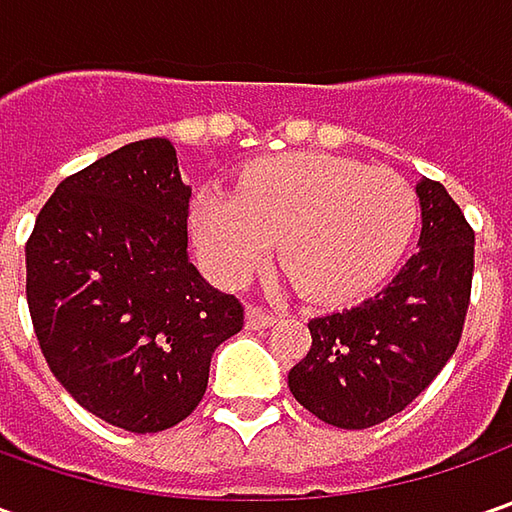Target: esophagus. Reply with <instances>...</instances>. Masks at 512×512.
<instances>
[{
	"label": "esophagus",
	"mask_w": 512,
	"mask_h": 512,
	"mask_svg": "<svg viewBox=\"0 0 512 512\" xmlns=\"http://www.w3.org/2000/svg\"><path fill=\"white\" fill-rule=\"evenodd\" d=\"M279 316L273 313V310H267V307H259V305H250L245 313V322L250 330H265L276 322Z\"/></svg>",
	"instance_id": "34e87169"
}]
</instances>
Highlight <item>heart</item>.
Segmentation results:
<instances>
[{
    "mask_svg": "<svg viewBox=\"0 0 512 512\" xmlns=\"http://www.w3.org/2000/svg\"><path fill=\"white\" fill-rule=\"evenodd\" d=\"M419 216V193L399 173L327 153H285L256 165L233 196L202 190L190 227L216 282L242 285L282 242L293 285L310 299L339 302L396 267Z\"/></svg>",
    "mask_w": 512,
    "mask_h": 512,
    "instance_id": "1",
    "label": "heart"
}]
</instances>
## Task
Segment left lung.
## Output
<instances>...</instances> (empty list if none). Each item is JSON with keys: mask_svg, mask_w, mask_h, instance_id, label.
<instances>
[{"mask_svg": "<svg viewBox=\"0 0 512 512\" xmlns=\"http://www.w3.org/2000/svg\"><path fill=\"white\" fill-rule=\"evenodd\" d=\"M419 250L359 305L310 319V350L287 373L296 402L325 424L364 430L402 413L462 339L473 285V227L444 185L422 179Z\"/></svg>", "mask_w": 512, "mask_h": 512, "instance_id": "8db88e82", "label": "left lung"}]
</instances>
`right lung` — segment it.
I'll return each mask as SVG.
<instances>
[{
	"instance_id": "right-lung-1",
	"label": "right lung",
	"mask_w": 512,
	"mask_h": 512,
	"mask_svg": "<svg viewBox=\"0 0 512 512\" xmlns=\"http://www.w3.org/2000/svg\"><path fill=\"white\" fill-rule=\"evenodd\" d=\"M190 187L168 139L96 159L53 190L25 247L28 307L50 373L102 422L159 433L207 390L245 307L187 259Z\"/></svg>"
}]
</instances>
